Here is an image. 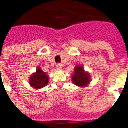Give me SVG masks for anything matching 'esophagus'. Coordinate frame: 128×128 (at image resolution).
Here are the masks:
<instances>
[{
	"instance_id": "obj_1",
	"label": "esophagus",
	"mask_w": 128,
	"mask_h": 128,
	"mask_svg": "<svg viewBox=\"0 0 128 128\" xmlns=\"http://www.w3.org/2000/svg\"><path fill=\"white\" fill-rule=\"evenodd\" d=\"M56 66H57V68L58 69L62 70V65L61 64H58Z\"/></svg>"
}]
</instances>
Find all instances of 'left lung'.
<instances>
[{"instance_id":"8db88e82","label":"left lung","mask_w":128,"mask_h":128,"mask_svg":"<svg viewBox=\"0 0 128 128\" xmlns=\"http://www.w3.org/2000/svg\"><path fill=\"white\" fill-rule=\"evenodd\" d=\"M90 75L83 68L81 65H78L75 68L74 73L72 75V82L76 86L84 87L90 82Z\"/></svg>"}]
</instances>
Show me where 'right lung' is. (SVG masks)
<instances>
[{
	"instance_id": "add662e5",
	"label": "right lung",
	"mask_w": 128,
	"mask_h": 128,
	"mask_svg": "<svg viewBox=\"0 0 128 128\" xmlns=\"http://www.w3.org/2000/svg\"><path fill=\"white\" fill-rule=\"evenodd\" d=\"M48 83V77L46 72H43L40 67H38L36 72H34L29 79L30 85L36 89H39L46 86Z\"/></svg>"
}]
</instances>
